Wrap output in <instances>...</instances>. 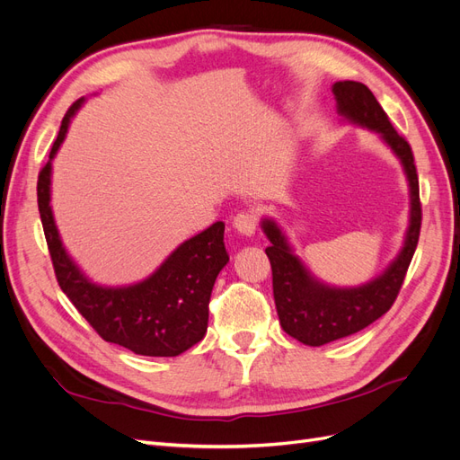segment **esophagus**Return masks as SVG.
<instances>
[{"instance_id": "obj_1", "label": "esophagus", "mask_w": 460, "mask_h": 460, "mask_svg": "<svg viewBox=\"0 0 460 460\" xmlns=\"http://www.w3.org/2000/svg\"><path fill=\"white\" fill-rule=\"evenodd\" d=\"M232 226L243 235H252L257 230V215L253 211H243L234 217Z\"/></svg>"}]
</instances>
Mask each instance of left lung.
<instances>
[{
    "label": "left lung",
    "mask_w": 460,
    "mask_h": 460,
    "mask_svg": "<svg viewBox=\"0 0 460 460\" xmlns=\"http://www.w3.org/2000/svg\"><path fill=\"white\" fill-rule=\"evenodd\" d=\"M332 92L336 95L338 113L358 127L380 134L401 161L411 188V222L401 253L378 278L358 288H332L318 282L303 267L276 222L262 218L261 228L270 240L264 253L272 267L278 318L291 338L313 347L351 336L392 309L419 243L422 225L419 174L409 142L397 134L385 111L365 84L343 80L336 82Z\"/></svg>",
    "instance_id": "left-lung-1"
}]
</instances>
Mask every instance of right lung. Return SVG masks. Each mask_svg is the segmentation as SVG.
I'll list each match as a JSON object with an SVG mask.
<instances>
[{"mask_svg":"<svg viewBox=\"0 0 460 460\" xmlns=\"http://www.w3.org/2000/svg\"><path fill=\"white\" fill-rule=\"evenodd\" d=\"M82 103L84 97L66 111L49 161L38 174V208L55 276L78 313L105 341L136 355L176 357L201 341L207 332L208 299L218 272L228 262L225 222H215L178 245L144 282L105 288L88 280L65 252L49 205L51 159Z\"/></svg>","mask_w":460,"mask_h":460,"instance_id":"1","label":"right lung"}]
</instances>
